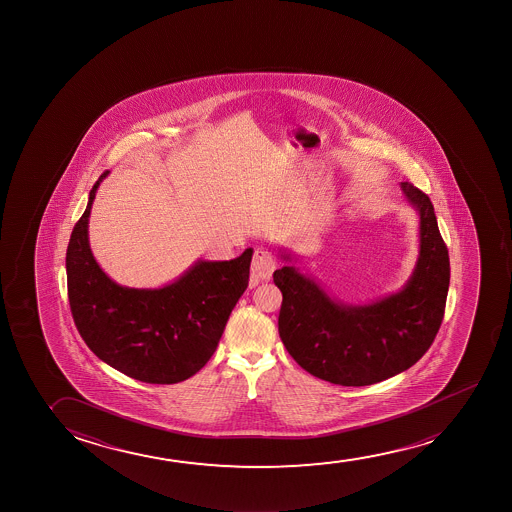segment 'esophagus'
Instances as JSON below:
<instances>
[{
	"label": "esophagus",
	"mask_w": 512,
	"mask_h": 512,
	"mask_svg": "<svg viewBox=\"0 0 512 512\" xmlns=\"http://www.w3.org/2000/svg\"><path fill=\"white\" fill-rule=\"evenodd\" d=\"M277 266L275 256L266 249H256L254 251L253 263H251V272L253 277L258 280H268L272 277L273 270Z\"/></svg>",
	"instance_id": "esophagus-1"
}]
</instances>
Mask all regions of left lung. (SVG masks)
<instances>
[{
  "label": "left lung",
  "instance_id": "obj_1",
  "mask_svg": "<svg viewBox=\"0 0 512 512\" xmlns=\"http://www.w3.org/2000/svg\"><path fill=\"white\" fill-rule=\"evenodd\" d=\"M401 188L420 218L418 259L401 291L352 305L331 298L298 266L273 272L282 293L280 340L301 368L334 385H373L406 371L429 350L443 322L448 249L430 198L408 181Z\"/></svg>",
  "mask_w": 512,
  "mask_h": 512
}]
</instances>
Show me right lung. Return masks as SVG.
<instances>
[{
	"label": "right lung",
	"mask_w": 512,
	"mask_h": 512,
	"mask_svg": "<svg viewBox=\"0 0 512 512\" xmlns=\"http://www.w3.org/2000/svg\"><path fill=\"white\" fill-rule=\"evenodd\" d=\"M78 219L66 253L68 296L87 347L123 375L169 385L204 368L218 347L228 317L249 284L253 249L230 261L198 259L178 279L157 289L125 287L97 265L89 244L90 209Z\"/></svg>",
	"instance_id": "add662e5"
}]
</instances>
